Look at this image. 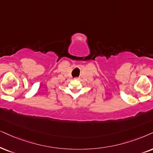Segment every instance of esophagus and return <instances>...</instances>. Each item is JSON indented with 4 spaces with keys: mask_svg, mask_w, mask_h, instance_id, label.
Returning a JSON list of instances; mask_svg holds the SVG:
<instances>
[{
    "mask_svg": "<svg viewBox=\"0 0 153 153\" xmlns=\"http://www.w3.org/2000/svg\"><path fill=\"white\" fill-rule=\"evenodd\" d=\"M76 79H77V80H80V78H76Z\"/></svg>",
    "mask_w": 153,
    "mask_h": 153,
    "instance_id": "esophagus-1",
    "label": "esophagus"
}]
</instances>
